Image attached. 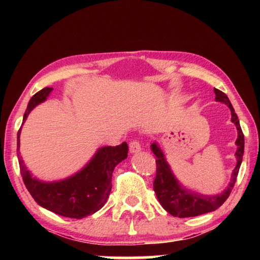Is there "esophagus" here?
<instances>
[{
  "instance_id": "34e87169",
  "label": "esophagus",
  "mask_w": 260,
  "mask_h": 260,
  "mask_svg": "<svg viewBox=\"0 0 260 260\" xmlns=\"http://www.w3.org/2000/svg\"><path fill=\"white\" fill-rule=\"evenodd\" d=\"M129 150L132 153H136L141 150V144L139 142V140H132L131 143H129Z\"/></svg>"
}]
</instances>
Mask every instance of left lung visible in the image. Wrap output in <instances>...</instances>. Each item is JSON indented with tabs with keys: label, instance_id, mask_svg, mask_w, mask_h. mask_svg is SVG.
Masks as SVG:
<instances>
[{
	"label": "left lung",
	"instance_id": "obj_1",
	"mask_svg": "<svg viewBox=\"0 0 260 260\" xmlns=\"http://www.w3.org/2000/svg\"><path fill=\"white\" fill-rule=\"evenodd\" d=\"M215 101L218 102H222L228 108L231 109L232 112V121L234 122L237 128V140L236 146L237 150L235 152L236 156V166L232 173L231 182L228 187L223 190L221 193L218 195H202V193L187 190L184 189L179 181L175 179L174 174L170 169V165L167 164L165 159V156L160 148L158 147L156 142L151 144V150L156 156V178L153 181V190L156 192V196L159 203L161 204L167 212L170 214L174 215V217L179 218H187V217H196V215H201L208 212H212V211L220 208L225 201L228 199L230 193L232 192V189L234 187L237 174H239L240 166L242 159H243V152H244V135L243 132L241 129L240 120L237 118V114L234 111V108L231 103L230 99L227 98L225 93L221 90L215 89Z\"/></svg>",
	"mask_w": 260,
	"mask_h": 260
}]
</instances>
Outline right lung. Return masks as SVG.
I'll return each mask as SVG.
<instances>
[{
  "label": "right lung",
  "mask_w": 260,
  "mask_h": 260,
  "mask_svg": "<svg viewBox=\"0 0 260 260\" xmlns=\"http://www.w3.org/2000/svg\"><path fill=\"white\" fill-rule=\"evenodd\" d=\"M52 88L46 87L33 95L24 113L23 124L29 112L38 104L45 102ZM17 134L20 174L30 195L42 208L67 218L82 219L95 213L107 203L111 191L114 167L127 158L128 146L122 142L116 147L100 148L90 161L72 177L55 182H45L35 179L26 169L19 156V136Z\"/></svg>",
  "instance_id": "right-lung-1"
}]
</instances>
